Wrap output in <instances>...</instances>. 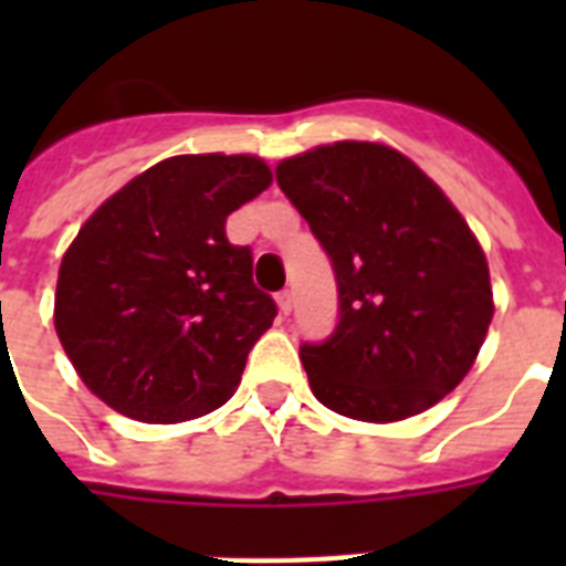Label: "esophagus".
<instances>
[{
	"label": "esophagus",
	"instance_id": "1",
	"mask_svg": "<svg viewBox=\"0 0 566 566\" xmlns=\"http://www.w3.org/2000/svg\"><path fill=\"white\" fill-rule=\"evenodd\" d=\"M275 302H279V311L287 317V314L293 311V291H282L279 296H275Z\"/></svg>",
	"mask_w": 566,
	"mask_h": 566
}]
</instances>
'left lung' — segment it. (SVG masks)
<instances>
[{"instance_id":"8db88e82","label":"left lung","mask_w":566,"mask_h":566,"mask_svg":"<svg viewBox=\"0 0 566 566\" xmlns=\"http://www.w3.org/2000/svg\"><path fill=\"white\" fill-rule=\"evenodd\" d=\"M275 181L335 270V332L300 346L319 402L394 422L455 390L484 344L493 291L443 190L402 153L358 140L287 158Z\"/></svg>"}]
</instances>
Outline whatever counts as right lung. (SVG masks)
Segmentation results:
<instances>
[{"label":"right lung","mask_w":566,"mask_h":566,"mask_svg":"<svg viewBox=\"0 0 566 566\" xmlns=\"http://www.w3.org/2000/svg\"><path fill=\"white\" fill-rule=\"evenodd\" d=\"M252 155H179L99 205L57 273L55 332L82 381L140 422L220 408L275 302L226 217L270 188Z\"/></svg>","instance_id":"right-lung-1"}]
</instances>
